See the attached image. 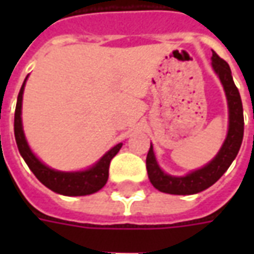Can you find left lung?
Here are the masks:
<instances>
[{
    "label": "left lung",
    "instance_id": "left-lung-1",
    "mask_svg": "<svg viewBox=\"0 0 254 254\" xmlns=\"http://www.w3.org/2000/svg\"><path fill=\"white\" fill-rule=\"evenodd\" d=\"M212 66L223 84L229 103V133L219 154L207 166L185 177H171L160 170L156 163L152 145L147 154V173L151 184L158 190L170 194H194L207 189L223 176L238 154L244 137V110L240 92L235 87L229 64L212 52Z\"/></svg>",
    "mask_w": 254,
    "mask_h": 254
}]
</instances>
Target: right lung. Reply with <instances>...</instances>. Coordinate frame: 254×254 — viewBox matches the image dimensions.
I'll list each match as a JSON object with an SVG mask.
<instances>
[{
    "label": "right lung",
    "mask_w": 254,
    "mask_h": 254,
    "mask_svg": "<svg viewBox=\"0 0 254 254\" xmlns=\"http://www.w3.org/2000/svg\"><path fill=\"white\" fill-rule=\"evenodd\" d=\"M25 80L23 85H21L19 96H17V105H16V111H14V137H16V143H17L20 155L23 156L25 163L28 165L31 171L35 174L36 178L45 187L52 189L56 193L64 194V196H85V194H91V193L100 190L109 180L110 162L116 156L117 152L121 149L122 143L117 144L116 147H113L96 165L85 171L63 173V171H56L45 166L41 160L36 158L35 155L31 152L30 147L27 144V140L24 137V132H23L21 100H23Z\"/></svg>",
    "instance_id": "add662e5"
}]
</instances>
